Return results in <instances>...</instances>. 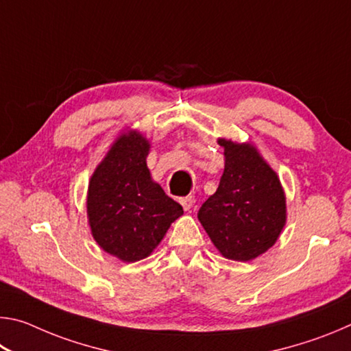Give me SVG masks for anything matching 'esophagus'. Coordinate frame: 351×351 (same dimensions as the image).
<instances>
[{
    "label": "esophagus",
    "mask_w": 351,
    "mask_h": 351,
    "mask_svg": "<svg viewBox=\"0 0 351 351\" xmlns=\"http://www.w3.org/2000/svg\"><path fill=\"white\" fill-rule=\"evenodd\" d=\"M180 203L184 207V210H190L195 204V197H190V195L189 197H182L180 198Z\"/></svg>",
    "instance_id": "obj_1"
}]
</instances>
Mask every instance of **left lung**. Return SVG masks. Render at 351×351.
<instances>
[{
	"instance_id": "1",
	"label": "left lung",
	"mask_w": 351,
	"mask_h": 351,
	"mask_svg": "<svg viewBox=\"0 0 351 351\" xmlns=\"http://www.w3.org/2000/svg\"><path fill=\"white\" fill-rule=\"evenodd\" d=\"M224 171L217 192L199 207L198 219L226 258L247 261L274 245L287 206L277 175L247 144L219 139Z\"/></svg>"
}]
</instances>
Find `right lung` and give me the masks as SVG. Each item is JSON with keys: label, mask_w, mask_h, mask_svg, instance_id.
<instances>
[{"label": "right lung", "mask_w": 351, "mask_h": 351, "mask_svg": "<svg viewBox=\"0 0 351 351\" xmlns=\"http://www.w3.org/2000/svg\"><path fill=\"white\" fill-rule=\"evenodd\" d=\"M148 142L132 132L121 136L94 171L86 209L94 240L123 261L148 257L184 210L152 181Z\"/></svg>", "instance_id": "obj_1"}]
</instances>
